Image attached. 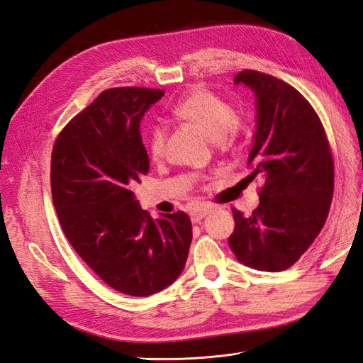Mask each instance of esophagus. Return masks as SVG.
Returning a JSON list of instances; mask_svg holds the SVG:
<instances>
[{
    "mask_svg": "<svg viewBox=\"0 0 363 363\" xmlns=\"http://www.w3.org/2000/svg\"><path fill=\"white\" fill-rule=\"evenodd\" d=\"M211 211H212V206H208V204H201V206H199L196 208H194V211L191 212L192 223H200L201 219Z\"/></svg>",
    "mask_w": 363,
    "mask_h": 363,
    "instance_id": "34e87169",
    "label": "esophagus"
}]
</instances>
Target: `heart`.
I'll list each match as a JSON object with an SVG mask.
<instances>
[{
  "instance_id": "b5f03b06",
  "label": "heart",
  "mask_w": 363,
  "mask_h": 363,
  "mask_svg": "<svg viewBox=\"0 0 363 363\" xmlns=\"http://www.w3.org/2000/svg\"><path fill=\"white\" fill-rule=\"evenodd\" d=\"M169 113L180 123H188L199 127L203 133L216 142L218 145L227 147L236 130V119L232 106L225 103L213 92L195 87L191 92L175 103ZM148 150L152 159H162L167 150V133L162 127H152L148 138Z\"/></svg>"
}]
</instances>
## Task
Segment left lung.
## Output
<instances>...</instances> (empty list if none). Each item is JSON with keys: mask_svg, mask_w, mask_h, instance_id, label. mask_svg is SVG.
Returning <instances> with one entry per match:
<instances>
[{"mask_svg": "<svg viewBox=\"0 0 363 363\" xmlns=\"http://www.w3.org/2000/svg\"><path fill=\"white\" fill-rule=\"evenodd\" d=\"M256 96V131L248 155L251 174L265 179L250 216L233 208L228 247L245 267L279 272L291 268L325 223L333 196V159L320 118L306 98L276 77L239 72Z\"/></svg>", "mask_w": 363, "mask_h": 363, "instance_id": "1", "label": "left lung"}]
</instances>
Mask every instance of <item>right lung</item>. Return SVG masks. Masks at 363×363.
Segmentation results:
<instances>
[{
    "label": "right lung",
    "mask_w": 363,
    "mask_h": 363,
    "mask_svg": "<svg viewBox=\"0 0 363 363\" xmlns=\"http://www.w3.org/2000/svg\"><path fill=\"white\" fill-rule=\"evenodd\" d=\"M164 95L116 87L63 128L52 148L51 192L65 236L98 277L133 296L179 279L192 242L184 212L152 219L135 184L150 171L140 121Z\"/></svg>",
    "instance_id": "1"
}]
</instances>
